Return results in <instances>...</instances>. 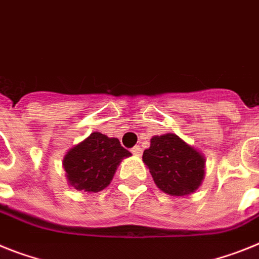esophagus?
I'll return each mask as SVG.
<instances>
[{
    "mask_svg": "<svg viewBox=\"0 0 259 259\" xmlns=\"http://www.w3.org/2000/svg\"><path fill=\"white\" fill-rule=\"evenodd\" d=\"M131 152L135 154V156H141V154H143V149H141L140 145H136V147L132 148Z\"/></svg>",
    "mask_w": 259,
    "mask_h": 259,
    "instance_id": "1",
    "label": "esophagus"
}]
</instances>
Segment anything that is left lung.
Wrapping results in <instances>:
<instances>
[{
  "mask_svg": "<svg viewBox=\"0 0 259 259\" xmlns=\"http://www.w3.org/2000/svg\"><path fill=\"white\" fill-rule=\"evenodd\" d=\"M143 161L157 187L169 195L195 193L204 178V156L176 134L153 136Z\"/></svg>",
  "mask_w": 259,
  "mask_h": 259,
  "instance_id": "8db88e82",
  "label": "left lung"
}]
</instances>
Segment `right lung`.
<instances>
[{"mask_svg":"<svg viewBox=\"0 0 259 259\" xmlns=\"http://www.w3.org/2000/svg\"><path fill=\"white\" fill-rule=\"evenodd\" d=\"M130 156L118 139L93 132L64 157L66 180L78 191L98 193L110 185L119 163Z\"/></svg>","mask_w":259,"mask_h":259,"instance_id":"1","label":"right lung"}]
</instances>
